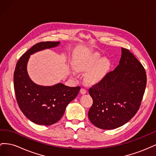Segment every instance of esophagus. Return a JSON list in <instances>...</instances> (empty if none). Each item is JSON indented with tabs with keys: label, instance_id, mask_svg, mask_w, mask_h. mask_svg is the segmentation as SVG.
Wrapping results in <instances>:
<instances>
[{
	"label": "esophagus",
	"instance_id": "obj_1",
	"mask_svg": "<svg viewBox=\"0 0 156 156\" xmlns=\"http://www.w3.org/2000/svg\"><path fill=\"white\" fill-rule=\"evenodd\" d=\"M80 92L82 94H85L87 93V90L84 88H81V90H80Z\"/></svg>",
	"mask_w": 156,
	"mask_h": 156
}]
</instances>
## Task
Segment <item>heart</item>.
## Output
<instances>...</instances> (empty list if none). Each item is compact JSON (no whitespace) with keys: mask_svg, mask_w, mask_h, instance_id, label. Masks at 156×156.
Here are the masks:
<instances>
[{"mask_svg":"<svg viewBox=\"0 0 156 156\" xmlns=\"http://www.w3.org/2000/svg\"><path fill=\"white\" fill-rule=\"evenodd\" d=\"M111 66L110 61L100 56L93 57L84 66V68L90 70L87 75L88 81L96 84L102 81L109 72Z\"/></svg>","mask_w":156,"mask_h":156,"instance_id":"b5f03b06","label":"heart"}]
</instances>
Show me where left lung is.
I'll return each mask as SVG.
<instances>
[{"label": "left lung", "mask_w": 156, "mask_h": 156, "mask_svg": "<svg viewBox=\"0 0 156 156\" xmlns=\"http://www.w3.org/2000/svg\"><path fill=\"white\" fill-rule=\"evenodd\" d=\"M146 85L143 65L122 48L119 64L100 83L89 89L93 104L88 119L98 128L112 129L128 122L138 111Z\"/></svg>", "instance_id": "8db88e82"}]
</instances>
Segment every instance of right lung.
Returning <instances> with one entry per match:
<instances>
[{"label":"right lung","instance_id":"add662e5","mask_svg":"<svg viewBox=\"0 0 156 156\" xmlns=\"http://www.w3.org/2000/svg\"><path fill=\"white\" fill-rule=\"evenodd\" d=\"M60 43L45 41L32 46L17 61L14 72V90L19 107L27 119L36 124L50 126L57 122L81 89L80 87H69L60 83L53 86L39 85L28 74L27 64L30 55L55 48Z\"/></svg>","mask_w":156,"mask_h":156}]
</instances>
